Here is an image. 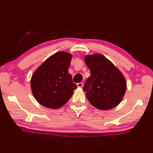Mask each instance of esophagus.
<instances>
[{"label": "esophagus", "instance_id": "1", "mask_svg": "<svg viewBox=\"0 0 153 153\" xmlns=\"http://www.w3.org/2000/svg\"><path fill=\"white\" fill-rule=\"evenodd\" d=\"M77 85L78 87H82L83 86V83H77Z\"/></svg>", "mask_w": 153, "mask_h": 153}]
</instances>
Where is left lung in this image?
Instances as JSON below:
<instances>
[{"mask_svg": "<svg viewBox=\"0 0 153 153\" xmlns=\"http://www.w3.org/2000/svg\"><path fill=\"white\" fill-rule=\"evenodd\" d=\"M85 61L91 75L83 91L90 103L103 110L118 106L126 91V81L121 71L102 54L87 55Z\"/></svg>", "mask_w": 153, "mask_h": 153, "instance_id": "left-lung-1", "label": "left lung"}]
</instances>
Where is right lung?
I'll list each match as a JSON object with an SVG mask.
<instances>
[{"instance_id": "1", "label": "right lung", "mask_w": 153, "mask_h": 153, "mask_svg": "<svg viewBox=\"0 0 153 153\" xmlns=\"http://www.w3.org/2000/svg\"><path fill=\"white\" fill-rule=\"evenodd\" d=\"M71 57L66 52H58L48 58L32 75V93L41 105L59 108L72 96L77 85L68 73Z\"/></svg>"}]
</instances>
